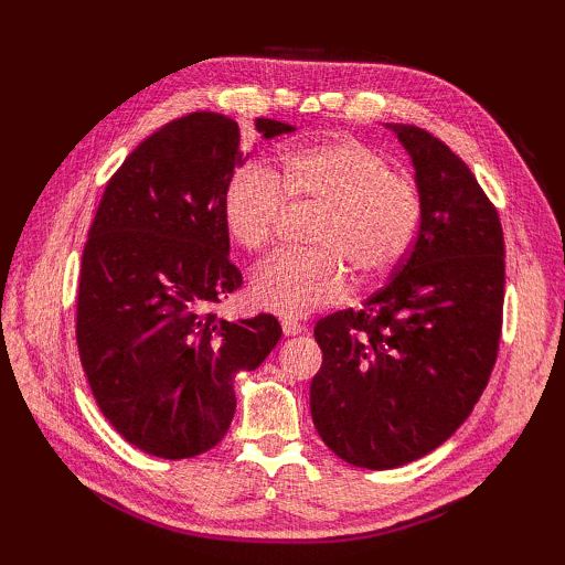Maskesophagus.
Masks as SVG:
<instances>
[{
	"label": "esophagus",
	"mask_w": 565,
	"mask_h": 565,
	"mask_svg": "<svg viewBox=\"0 0 565 565\" xmlns=\"http://www.w3.org/2000/svg\"><path fill=\"white\" fill-rule=\"evenodd\" d=\"M281 330L286 338H296V334H301L306 330V326L294 318H281Z\"/></svg>",
	"instance_id": "34e87169"
}]
</instances>
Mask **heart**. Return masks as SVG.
<instances>
[{
  "mask_svg": "<svg viewBox=\"0 0 565 565\" xmlns=\"http://www.w3.org/2000/svg\"><path fill=\"white\" fill-rule=\"evenodd\" d=\"M281 177L259 162H243L223 189L227 231L249 252L274 243L289 206H318V249H286L255 271L252 296L284 318L308 316L338 301L347 268L359 281L386 276L411 249L419 225L417 189L391 172L383 154L350 136L306 142L281 152Z\"/></svg>",
  "mask_w": 565,
  "mask_h": 565,
  "instance_id": "1",
  "label": "heart"
}]
</instances>
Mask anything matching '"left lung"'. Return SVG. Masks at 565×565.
Wrapping results in <instances>:
<instances>
[{"instance_id": "1", "label": "left lung", "mask_w": 565, "mask_h": 565, "mask_svg": "<svg viewBox=\"0 0 565 565\" xmlns=\"http://www.w3.org/2000/svg\"><path fill=\"white\" fill-rule=\"evenodd\" d=\"M386 128L415 170V243L362 310L318 322L310 383L322 441L371 471L411 463L463 425L495 366L505 301V239L473 172L427 130Z\"/></svg>"}]
</instances>
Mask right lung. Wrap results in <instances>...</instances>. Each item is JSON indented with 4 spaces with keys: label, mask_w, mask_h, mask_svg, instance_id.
Wrapping results in <instances>:
<instances>
[{
    "label": "right lung",
    "mask_w": 565,
    "mask_h": 565,
    "mask_svg": "<svg viewBox=\"0 0 565 565\" xmlns=\"http://www.w3.org/2000/svg\"><path fill=\"white\" fill-rule=\"evenodd\" d=\"M255 128L264 140L296 130L271 118ZM245 160L233 118H177L118 167L84 245V374L118 435L162 459H191L225 437L237 374L255 371L281 338L267 313L237 322L206 313L243 286L227 257L223 189Z\"/></svg>",
    "instance_id": "add662e5"
}]
</instances>
